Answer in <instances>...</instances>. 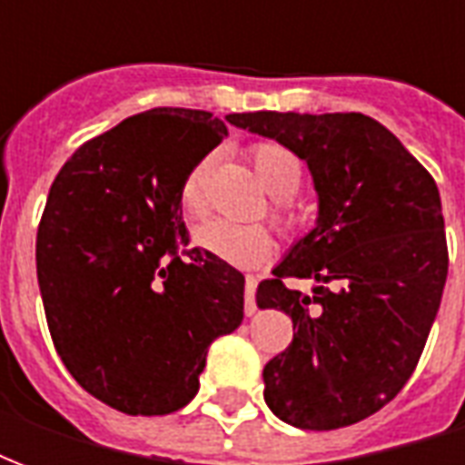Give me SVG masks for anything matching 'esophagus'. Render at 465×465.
Returning a JSON list of instances; mask_svg holds the SVG:
<instances>
[{"label": "esophagus", "instance_id": "1", "mask_svg": "<svg viewBox=\"0 0 465 465\" xmlns=\"http://www.w3.org/2000/svg\"><path fill=\"white\" fill-rule=\"evenodd\" d=\"M243 312H246V316H253V313H256V279H253V276H246V289H243Z\"/></svg>", "mask_w": 465, "mask_h": 465}]
</instances>
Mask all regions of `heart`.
<instances>
[{
    "mask_svg": "<svg viewBox=\"0 0 465 465\" xmlns=\"http://www.w3.org/2000/svg\"><path fill=\"white\" fill-rule=\"evenodd\" d=\"M252 162L259 183L276 202H286V199L299 193L303 183V166L292 149H286L283 143L263 142L259 146H253ZM206 169H209V159L196 163L182 183L179 199H182L183 212L189 216L203 213ZM276 216L279 219L286 216L282 206L276 209ZM193 242L202 252L212 253L219 262L232 263V266H239V269L266 262L273 252V239L266 229H262V226H233V223L226 222L202 223L193 232Z\"/></svg>",
    "mask_w": 465,
    "mask_h": 465,
    "instance_id": "b5f03b06",
    "label": "heart"
}]
</instances>
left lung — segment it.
I'll return each instance as SVG.
<instances>
[{"label": "left lung", "instance_id": "obj_1", "mask_svg": "<svg viewBox=\"0 0 465 465\" xmlns=\"http://www.w3.org/2000/svg\"><path fill=\"white\" fill-rule=\"evenodd\" d=\"M226 122L292 149L319 196L313 229L259 283L256 306L293 322V341L263 369L266 406L299 429L369 419L411 379L449 273L439 186L366 114L249 112ZM286 275L313 278L312 294Z\"/></svg>", "mask_w": 465, "mask_h": 465}]
</instances>
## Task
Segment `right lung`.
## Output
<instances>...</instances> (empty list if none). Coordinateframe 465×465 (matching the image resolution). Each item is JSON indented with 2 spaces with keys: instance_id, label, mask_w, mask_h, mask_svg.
<instances>
[{
  "instance_id": "1",
  "label": "right lung",
  "mask_w": 465,
  "mask_h": 465,
  "mask_svg": "<svg viewBox=\"0 0 465 465\" xmlns=\"http://www.w3.org/2000/svg\"><path fill=\"white\" fill-rule=\"evenodd\" d=\"M229 136L202 109L159 106L79 146L36 233V279L66 371L94 399L163 416L199 391L206 353L243 322V273L187 249L183 179Z\"/></svg>"
}]
</instances>
